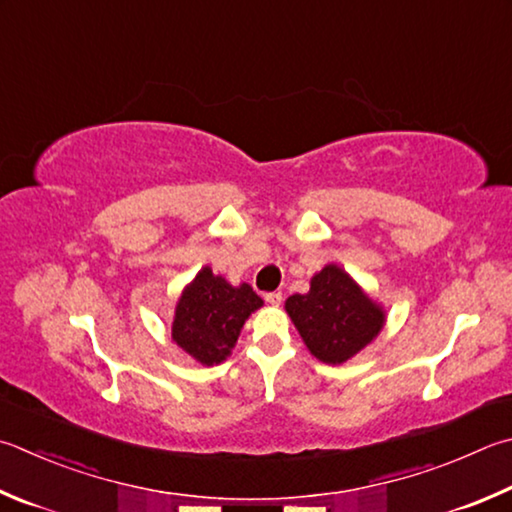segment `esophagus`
Returning a JSON list of instances; mask_svg holds the SVG:
<instances>
[{
	"instance_id": "1",
	"label": "esophagus",
	"mask_w": 512,
	"mask_h": 512,
	"mask_svg": "<svg viewBox=\"0 0 512 512\" xmlns=\"http://www.w3.org/2000/svg\"><path fill=\"white\" fill-rule=\"evenodd\" d=\"M264 300H266L268 304H273V306H277V304H282V293H280V291L266 293V297H264Z\"/></svg>"
}]
</instances>
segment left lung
<instances>
[{"label": "left lung", "instance_id": "left-lung-1", "mask_svg": "<svg viewBox=\"0 0 512 512\" xmlns=\"http://www.w3.org/2000/svg\"><path fill=\"white\" fill-rule=\"evenodd\" d=\"M286 313L304 345L327 365L356 356L385 324V311L336 264L313 275L309 293L288 297Z\"/></svg>", "mask_w": 512, "mask_h": 512}]
</instances>
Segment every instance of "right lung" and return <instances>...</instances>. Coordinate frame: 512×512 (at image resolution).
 Listing matches in <instances>:
<instances>
[{
  "mask_svg": "<svg viewBox=\"0 0 512 512\" xmlns=\"http://www.w3.org/2000/svg\"><path fill=\"white\" fill-rule=\"evenodd\" d=\"M262 304L248 284L232 286L210 266L201 268L176 302L172 340L201 365H219L230 356L248 315Z\"/></svg>",
  "mask_w": 512,
  "mask_h": 512,
  "instance_id": "right-lung-1",
  "label": "right lung"
}]
</instances>
